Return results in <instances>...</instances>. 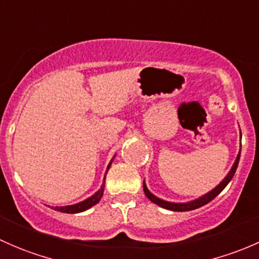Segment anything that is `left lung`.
<instances>
[{
	"instance_id": "8db88e82",
	"label": "left lung",
	"mask_w": 259,
	"mask_h": 259,
	"mask_svg": "<svg viewBox=\"0 0 259 259\" xmlns=\"http://www.w3.org/2000/svg\"><path fill=\"white\" fill-rule=\"evenodd\" d=\"M239 157H241V151H239L238 156H237V158H236V162L233 163V166H232V168L228 172V175L226 176L225 180H223L222 182H221L220 185L217 186V187L213 188L212 191L208 192V193H206L204 196L199 197V198L194 199V201L187 202V203H173V202H167V201H163V199L158 198V197H156L154 194H152L151 192L148 191V188H147V186H146L145 181H143V191H145V194L148 197L149 201H152L153 203L158 204V206L162 207V208H166V209H169V210H177V212H186V210H192V209L199 208V207L204 206V204H207L208 202L212 201V199H214L215 197H217L218 194H220L221 192L225 189L226 186H227L228 183L231 182V180L233 178L234 173H236L237 167H238Z\"/></svg>"
}]
</instances>
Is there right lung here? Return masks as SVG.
I'll return each instance as SVG.
<instances>
[{
	"label": "right lung",
	"mask_w": 259,
	"mask_h": 259,
	"mask_svg": "<svg viewBox=\"0 0 259 259\" xmlns=\"http://www.w3.org/2000/svg\"><path fill=\"white\" fill-rule=\"evenodd\" d=\"M113 161V159H112ZM112 161L110 162V164H108L107 167V172L108 169H110L111 164H112ZM106 172V173H107ZM105 181H106V176H105V180H103V183L102 186H101V188L98 189L97 192H96L95 194H92V196L90 197V198L84 199V201L79 202V203H76V204H72V206H63V207H52L55 210H58V212H62V213H79V212H83V210L91 208L92 206H95V204H97L98 202L101 201V198H102L103 196V191H105Z\"/></svg>",
	"instance_id": "right-lung-1"
}]
</instances>
